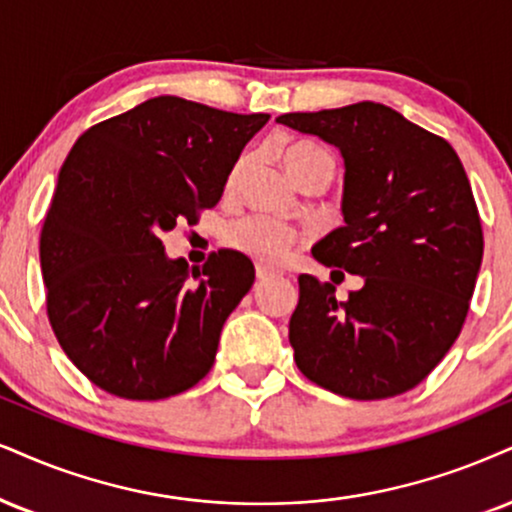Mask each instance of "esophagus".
I'll return each mask as SVG.
<instances>
[{"instance_id": "1", "label": "esophagus", "mask_w": 512, "mask_h": 512, "mask_svg": "<svg viewBox=\"0 0 512 512\" xmlns=\"http://www.w3.org/2000/svg\"><path fill=\"white\" fill-rule=\"evenodd\" d=\"M270 277H275V270H270L266 266H256V280L258 282H266Z\"/></svg>"}]
</instances>
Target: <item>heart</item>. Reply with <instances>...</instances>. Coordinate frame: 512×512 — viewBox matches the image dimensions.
I'll list each match as a JSON object with an SVG mask.
<instances>
[{
  "mask_svg": "<svg viewBox=\"0 0 512 512\" xmlns=\"http://www.w3.org/2000/svg\"><path fill=\"white\" fill-rule=\"evenodd\" d=\"M282 163H285V168L294 180H299L306 170L315 166H327L330 170L334 166L332 156L313 142L289 144L282 151ZM239 168H242V163L232 170L230 182L237 180ZM227 242L235 246L237 251H242V254L256 258V261L268 263V266H280V263H285L292 256L296 244H299V235H296L292 227L275 218L251 216L230 227Z\"/></svg>",
  "mask_w": 512,
  "mask_h": 512,
  "instance_id": "1",
  "label": "heart"
}]
</instances>
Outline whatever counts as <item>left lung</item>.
Returning <instances> with one entry per match:
<instances>
[{
  "mask_svg": "<svg viewBox=\"0 0 512 512\" xmlns=\"http://www.w3.org/2000/svg\"><path fill=\"white\" fill-rule=\"evenodd\" d=\"M277 123L342 151L344 225L313 256L364 282L337 302L330 282L299 275L289 320L296 365L356 401L418 387L463 330L482 266V220L463 163L444 137L375 102Z\"/></svg>",
  "mask_w": 512,
  "mask_h": 512,
  "instance_id": "left-lung-1",
  "label": "left lung"
}]
</instances>
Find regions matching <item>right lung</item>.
<instances>
[{
  "label": "right lung",
  "instance_id": "add662e5",
  "mask_svg": "<svg viewBox=\"0 0 512 512\" xmlns=\"http://www.w3.org/2000/svg\"><path fill=\"white\" fill-rule=\"evenodd\" d=\"M268 113L154 97L92 125L63 161L40 235L49 325L99 389L159 401L204 380L254 263L218 249L201 268L161 237L213 208Z\"/></svg>",
  "mask_w": 512,
  "mask_h": 512
}]
</instances>
